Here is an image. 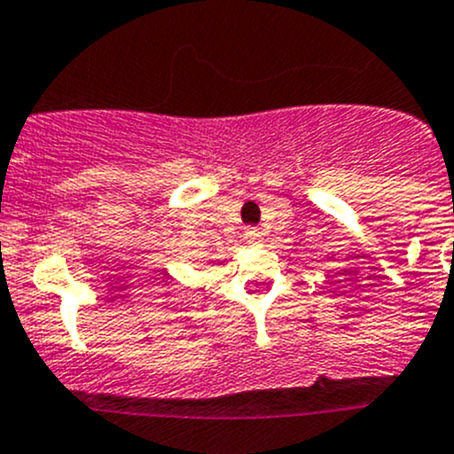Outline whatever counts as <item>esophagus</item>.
Instances as JSON below:
<instances>
[{
    "mask_svg": "<svg viewBox=\"0 0 454 454\" xmlns=\"http://www.w3.org/2000/svg\"><path fill=\"white\" fill-rule=\"evenodd\" d=\"M261 239H263V234H261L259 227H247L245 230V240H249V243H259Z\"/></svg>",
    "mask_w": 454,
    "mask_h": 454,
    "instance_id": "1",
    "label": "esophagus"
}]
</instances>
